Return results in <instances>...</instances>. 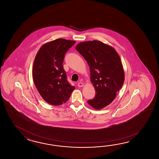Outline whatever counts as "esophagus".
<instances>
[{"label": "esophagus", "mask_w": 159, "mask_h": 159, "mask_svg": "<svg viewBox=\"0 0 159 159\" xmlns=\"http://www.w3.org/2000/svg\"><path fill=\"white\" fill-rule=\"evenodd\" d=\"M78 87H80V88L82 87V86H84V84H83L82 82H78Z\"/></svg>", "instance_id": "esophagus-1"}]
</instances>
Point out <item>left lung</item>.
I'll use <instances>...</instances> for the list:
<instances>
[{
	"label": "left lung",
	"mask_w": 159,
	"mask_h": 159,
	"mask_svg": "<svg viewBox=\"0 0 159 159\" xmlns=\"http://www.w3.org/2000/svg\"><path fill=\"white\" fill-rule=\"evenodd\" d=\"M75 49L88 62L95 90L94 97L88 103L100 110L113 101L124 83L125 73L120 57L115 49L99 41L82 42Z\"/></svg>",
	"instance_id": "obj_1"
}]
</instances>
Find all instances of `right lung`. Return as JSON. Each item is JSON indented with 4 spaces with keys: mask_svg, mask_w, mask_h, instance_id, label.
<instances>
[{
    "mask_svg": "<svg viewBox=\"0 0 159 159\" xmlns=\"http://www.w3.org/2000/svg\"><path fill=\"white\" fill-rule=\"evenodd\" d=\"M75 43L63 39L52 41L40 48L34 58V83L42 98L51 105L65 103L75 90L67 80L62 63L66 53Z\"/></svg>",
    "mask_w": 159,
    "mask_h": 159,
    "instance_id": "add662e5",
    "label": "right lung"
}]
</instances>
